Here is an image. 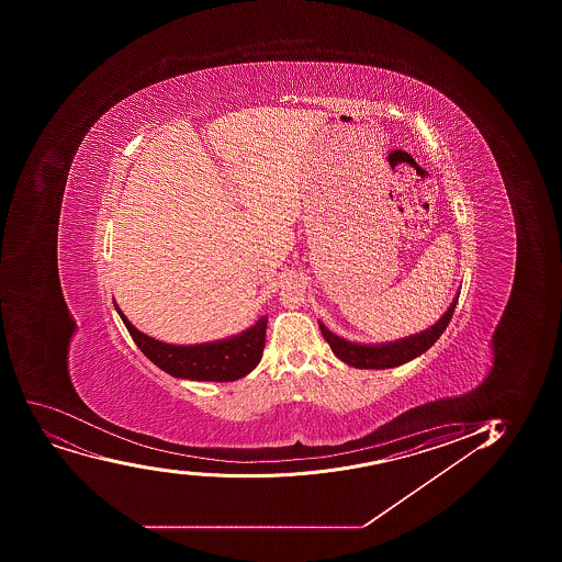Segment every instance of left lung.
<instances>
[{
	"instance_id": "obj_1",
	"label": "left lung",
	"mask_w": 562,
	"mask_h": 562,
	"mask_svg": "<svg viewBox=\"0 0 562 562\" xmlns=\"http://www.w3.org/2000/svg\"><path fill=\"white\" fill-rule=\"evenodd\" d=\"M458 296H460V293H456L450 306L447 307V312L430 328L423 329L419 334L408 335L403 339L390 340V342H375V345L373 342L372 345L351 342V340L329 331L321 321H318V328H321L324 340L328 342L335 356L339 357L340 361L346 362V364H350V367L361 368V370L362 368L364 370H384V368L401 367V364H405V362L425 353L441 337V334L449 326L452 313H454Z\"/></svg>"
}]
</instances>
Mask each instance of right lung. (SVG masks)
Here are the masks:
<instances>
[{
    "label": "right lung",
    "instance_id": "add662e5",
    "mask_svg": "<svg viewBox=\"0 0 562 562\" xmlns=\"http://www.w3.org/2000/svg\"><path fill=\"white\" fill-rule=\"evenodd\" d=\"M119 317L123 318L135 345L162 372L172 378L190 381H214L228 383L245 378L260 362L266 346L267 315L258 318L252 326L225 339L209 340L200 345H170L143 334L130 323L113 299Z\"/></svg>",
    "mask_w": 562,
    "mask_h": 562
}]
</instances>
